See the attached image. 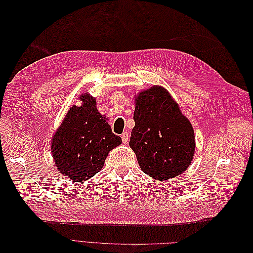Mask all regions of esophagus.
Returning <instances> with one entry per match:
<instances>
[{"label":"esophagus","instance_id":"esophagus-1","mask_svg":"<svg viewBox=\"0 0 253 253\" xmlns=\"http://www.w3.org/2000/svg\"><path fill=\"white\" fill-rule=\"evenodd\" d=\"M121 139H122V141H124V143H126V142H127V140H128V132H124L121 134Z\"/></svg>","mask_w":253,"mask_h":253}]
</instances>
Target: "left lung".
<instances>
[{"mask_svg":"<svg viewBox=\"0 0 253 253\" xmlns=\"http://www.w3.org/2000/svg\"><path fill=\"white\" fill-rule=\"evenodd\" d=\"M135 103L129 147L140 169L162 181L185 172L194 156L195 136L178 104L158 85L141 90Z\"/></svg>","mask_w":253,"mask_h":253,"instance_id":"1","label":"left lung"}]
</instances>
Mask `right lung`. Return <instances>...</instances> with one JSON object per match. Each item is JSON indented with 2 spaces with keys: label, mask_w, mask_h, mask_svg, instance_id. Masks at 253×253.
<instances>
[{
  "label": "right lung",
  "mask_w": 253,
  "mask_h": 253,
  "mask_svg": "<svg viewBox=\"0 0 253 253\" xmlns=\"http://www.w3.org/2000/svg\"><path fill=\"white\" fill-rule=\"evenodd\" d=\"M51 138V153L57 169L72 180H87L102 169L110 151L121 144L108 119L98 112L96 99L80 96Z\"/></svg>",
  "instance_id": "obj_1"
}]
</instances>
